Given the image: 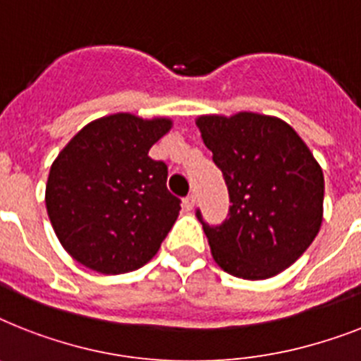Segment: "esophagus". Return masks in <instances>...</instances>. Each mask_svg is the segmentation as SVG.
Instances as JSON below:
<instances>
[{"label": "esophagus", "mask_w": 361, "mask_h": 361, "mask_svg": "<svg viewBox=\"0 0 361 361\" xmlns=\"http://www.w3.org/2000/svg\"><path fill=\"white\" fill-rule=\"evenodd\" d=\"M195 206H196V196L189 195L185 200H183V207H185L187 211H192V209H195Z\"/></svg>", "instance_id": "obj_1"}]
</instances>
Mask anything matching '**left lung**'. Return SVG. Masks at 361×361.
<instances>
[{
	"label": "left lung",
	"mask_w": 361,
	"mask_h": 361,
	"mask_svg": "<svg viewBox=\"0 0 361 361\" xmlns=\"http://www.w3.org/2000/svg\"><path fill=\"white\" fill-rule=\"evenodd\" d=\"M204 145L224 174L230 216L207 226L211 256L243 280H267L302 256L323 224L324 176L300 135L271 114H202Z\"/></svg>",
	"instance_id": "left-lung-1"
}]
</instances>
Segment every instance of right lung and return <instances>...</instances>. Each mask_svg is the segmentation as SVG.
Wrapping results in <instances>:
<instances>
[{
    "mask_svg": "<svg viewBox=\"0 0 361 361\" xmlns=\"http://www.w3.org/2000/svg\"><path fill=\"white\" fill-rule=\"evenodd\" d=\"M172 118L114 113L92 120L59 152L46 183V209L63 248L102 274L140 269L180 215L166 165L148 155Z\"/></svg>",
    "mask_w": 361,
    "mask_h": 361,
    "instance_id": "1",
    "label": "right lung"
}]
</instances>
